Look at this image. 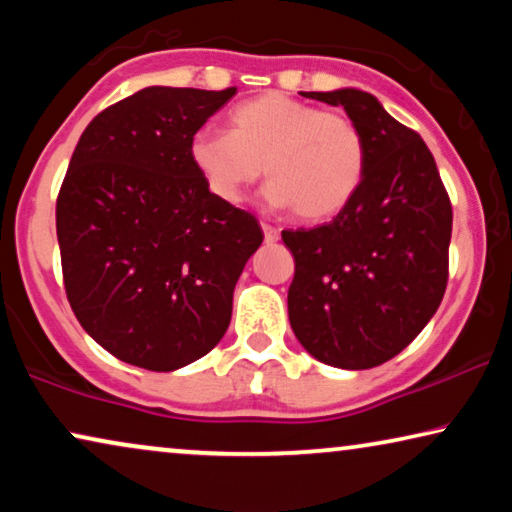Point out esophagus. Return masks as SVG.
Returning <instances> with one entry per match:
<instances>
[{
    "label": "esophagus",
    "mask_w": 512,
    "mask_h": 512,
    "mask_svg": "<svg viewBox=\"0 0 512 512\" xmlns=\"http://www.w3.org/2000/svg\"><path fill=\"white\" fill-rule=\"evenodd\" d=\"M263 235H265V242H268V244L279 240V230L275 226H270V223H263Z\"/></svg>",
    "instance_id": "esophagus-1"
}]
</instances>
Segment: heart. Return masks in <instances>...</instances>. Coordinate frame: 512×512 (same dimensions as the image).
I'll return each instance as SVG.
<instances>
[{
	"label": "heart",
	"mask_w": 512,
	"mask_h": 512,
	"mask_svg": "<svg viewBox=\"0 0 512 512\" xmlns=\"http://www.w3.org/2000/svg\"><path fill=\"white\" fill-rule=\"evenodd\" d=\"M230 132L200 130L191 163L216 198L237 205L265 170L268 200L300 221L338 216L366 174V139L352 118L277 93L256 95L230 111Z\"/></svg>",
	"instance_id": "heart-1"
}]
</instances>
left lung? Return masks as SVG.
Returning <instances> with one entry per match:
<instances>
[{
  "label": "left lung",
  "instance_id": "8db88e82",
  "mask_svg": "<svg viewBox=\"0 0 512 512\" xmlns=\"http://www.w3.org/2000/svg\"><path fill=\"white\" fill-rule=\"evenodd\" d=\"M307 97L347 111L366 139V174L331 223L282 230L296 261L289 321L314 359L375 368L422 333L445 296L450 195L424 139L377 97L356 88Z\"/></svg>",
  "mask_w": 512,
  "mask_h": 512
}]
</instances>
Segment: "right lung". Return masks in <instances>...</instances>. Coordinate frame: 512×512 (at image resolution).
I'll return each instance as SVG.
<instances>
[{
    "label": "right lung",
    "instance_id": "obj_1",
    "mask_svg": "<svg viewBox=\"0 0 512 512\" xmlns=\"http://www.w3.org/2000/svg\"><path fill=\"white\" fill-rule=\"evenodd\" d=\"M235 93L139 90L97 114L69 160L55 205L67 300L130 366L170 373L212 352L263 242L256 216L212 195L188 153Z\"/></svg>",
    "mask_w": 512,
    "mask_h": 512
}]
</instances>
